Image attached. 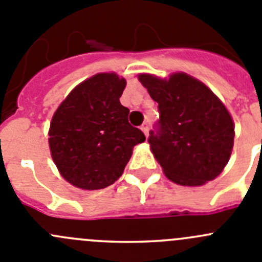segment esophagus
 Wrapping results in <instances>:
<instances>
[{"instance_id": "34e87169", "label": "esophagus", "mask_w": 262, "mask_h": 262, "mask_svg": "<svg viewBox=\"0 0 262 262\" xmlns=\"http://www.w3.org/2000/svg\"><path fill=\"white\" fill-rule=\"evenodd\" d=\"M142 132H143L144 133V136H148V124H143V125H142Z\"/></svg>"}]
</instances>
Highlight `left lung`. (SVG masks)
<instances>
[{
    "mask_svg": "<svg viewBox=\"0 0 262 262\" xmlns=\"http://www.w3.org/2000/svg\"><path fill=\"white\" fill-rule=\"evenodd\" d=\"M138 80L159 103V130L149 148L165 177L184 187H201L219 177L234 144L233 118L219 97L183 72L167 78L142 73Z\"/></svg>",
    "mask_w": 262,
    "mask_h": 262,
    "instance_id": "obj_1",
    "label": "left lung"
}]
</instances>
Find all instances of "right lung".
Wrapping results in <instances>:
<instances>
[{"label": "right lung", "instance_id": "right-lung-1", "mask_svg": "<svg viewBox=\"0 0 262 262\" xmlns=\"http://www.w3.org/2000/svg\"><path fill=\"white\" fill-rule=\"evenodd\" d=\"M125 78L97 73L73 88L52 116L48 129L51 157L61 177L85 190L115 183L134 146L146 137L129 124L120 103Z\"/></svg>", "mask_w": 262, "mask_h": 262}]
</instances>
